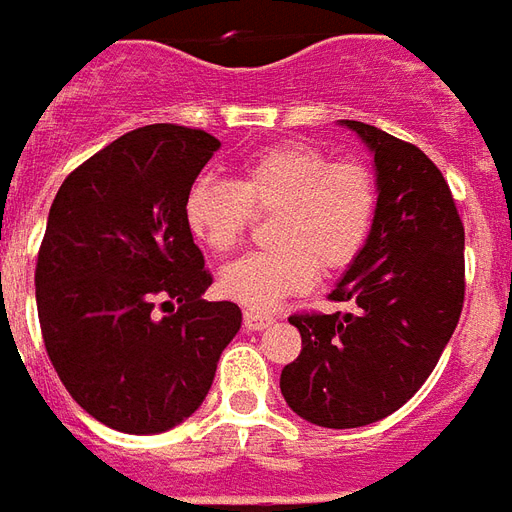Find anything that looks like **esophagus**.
I'll list each match as a JSON object with an SVG mask.
<instances>
[{
  "label": "esophagus",
  "instance_id": "obj_1",
  "mask_svg": "<svg viewBox=\"0 0 512 512\" xmlns=\"http://www.w3.org/2000/svg\"><path fill=\"white\" fill-rule=\"evenodd\" d=\"M276 317L271 314H260V312H244V328L246 331H263L268 325H274Z\"/></svg>",
  "mask_w": 512,
  "mask_h": 512
}]
</instances>
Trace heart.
I'll list each match as a JSON object with an SVG mask.
<instances>
[{
  "label": "heart",
  "mask_w": 512,
  "mask_h": 512,
  "mask_svg": "<svg viewBox=\"0 0 512 512\" xmlns=\"http://www.w3.org/2000/svg\"><path fill=\"white\" fill-rule=\"evenodd\" d=\"M255 211H276V244L222 268L219 290L266 312L309 290L320 268L342 271L358 260L377 219V179L361 162H333L312 143H276L241 162L236 181L203 176L184 198L189 233L214 255L244 241Z\"/></svg>",
  "instance_id": "1"
}]
</instances>
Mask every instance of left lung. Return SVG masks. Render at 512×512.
<instances>
[{
	"mask_svg": "<svg viewBox=\"0 0 512 512\" xmlns=\"http://www.w3.org/2000/svg\"><path fill=\"white\" fill-rule=\"evenodd\" d=\"M374 154L377 219L333 301L355 312L293 314L301 355L282 369L295 415L325 429L388 418L418 393L464 306V225L448 181L412 143L342 121Z\"/></svg>",
	"mask_w": 512,
	"mask_h": 512,
	"instance_id": "8db88e82",
	"label": "left lung"
}]
</instances>
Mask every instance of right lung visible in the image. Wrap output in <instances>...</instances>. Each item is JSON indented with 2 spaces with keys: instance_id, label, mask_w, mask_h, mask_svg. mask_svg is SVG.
Instances as JSON below:
<instances>
[{
  "instance_id": "add662e5",
  "label": "right lung",
  "mask_w": 512,
  "mask_h": 512,
  "mask_svg": "<svg viewBox=\"0 0 512 512\" xmlns=\"http://www.w3.org/2000/svg\"><path fill=\"white\" fill-rule=\"evenodd\" d=\"M217 149L203 130L138 127L78 165L48 214L34 271L45 350L83 410L124 434L198 410L241 328L236 304L203 298L211 274L184 222Z\"/></svg>"
}]
</instances>
